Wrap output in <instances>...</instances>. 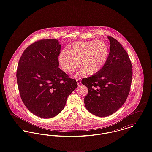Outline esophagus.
Wrapping results in <instances>:
<instances>
[{"label": "esophagus", "mask_w": 152, "mask_h": 152, "mask_svg": "<svg viewBox=\"0 0 152 152\" xmlns=\"http://www.w3.org/2000/svg\"><path fill=\"white\" fill-rule=\"evenodd\" d=\"M76 81H77V83L78 85L80 84V83H81V80H80V78H77V79H76Z\"/></svg>", "instance_id": "34e87169"}]
</instances>
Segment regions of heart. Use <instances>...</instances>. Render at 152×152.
<instances>
[{"label": "heart", "instance_id": "1", "mask_svg": "<svg viewBox=\"0 0 152 152\" xmlns=\"http://www.w3.org/2000/svg\"><path fill=\"white\" fill-rule=\"evenodd\" d=\"M109 55L107 44L97 40L76 42L71 49H64L58 56V63L65 72L71 73L80 64L83 66L76 75L83 73L94 75L100 72L106 64Z\"/></svg>", "mask_w": 152, "mask_h": 152}]
</instances>
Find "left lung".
Returning a JSON list of instances; mask_svg holds the SVG:
<instances>
[{
    "label": "left lung",
    "mask_w": 152,
    "mask_h": 152,
    "mask_svg": "<svg viewBox=\"0 0 152 152\" xmlns=\"http://www.w3.org/2000/svg\"><path fill=\"white\" fill-rule=\"evenodd\" d=\"M107 37L110 51L106 64L100 72L81 80L88 89L84 98L86 108L102 117L112 115L123 106L132 79V66L127 52L115 39Z\"/></svg>",
    "instance_id": "left-lung-1"
}]
</instances>
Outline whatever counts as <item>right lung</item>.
<instances>
[{
	"label": "right lung",
	"instance_id": "1",
	"mask_svg": "<svg viewBox=\"0 0 152 152\" xmlns=\"http://www.w3.org/2000/svg\"><path fill=\"white\" fill-rule=\"evenodd\" d=\"M60 48L56 39L39 40L24 50L18 63L16 79L22 101L43 118L60 113L77 87L76 81L58 68Z\"/></svg>",
	"mask_w": 152,
	"mask_h": 152
}]
</instances>
